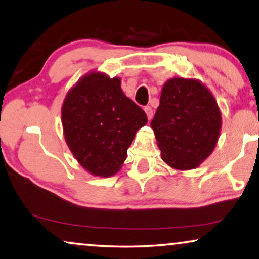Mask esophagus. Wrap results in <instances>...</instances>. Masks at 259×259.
I'll return each instance as SVG.
<instances>
[{"instance_id":"34e87169","label":"esophagus","mask_w":259,"mask_h":259,"mask_svg":"<svg viewBox=\"0 0 259 259\" xmlns=\"http://www.w3.org/2000/svg\"><path fill=\"white\" fill-rule=\"evenodd\" d=\"M144 111L148 116V119H151L152 116H154V111H152V108L150 107V105H147V107L144 108Z\"/></svg>"}]
</instances>
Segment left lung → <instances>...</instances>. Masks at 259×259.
Listing matches in <instances>:
<instances>
[{"label":"left lung","instance_id":"obj_1","mask_svg":"<svg viewBox=\"0 0 259 259\" xmlns=\"http://www.w3.org/2000/svg\"><path fill=\"white\" fill-rule=\"evenodd\" d=\"M221 119L212 94L202 83L178 77L167 81L151 121L163 161L178 170L197 167L217 143Z\"/></svg>","mask_w":259,"mask_h":259}]
</instances>
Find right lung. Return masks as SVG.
I'll use <instances>...</instances> for the list:
<instances>
[{
    "label": "right lung",
    "instance_id": "add662e5",
    "mask_svg": "<svg viewBox=\"0 0 259 259\" xmlns=\"http://www.w3.org/2000/svg\"><path fill=\"white\" fill-rule=\"evenodd\" d=\"M148 118L122 92L119 78L87 75L68 93L62 107L65 141L87 171L108 177L126 158L135 134Z\"/></svg>",
    "mask_w": 259,
    "mask_h": 259
}]
</instances>
